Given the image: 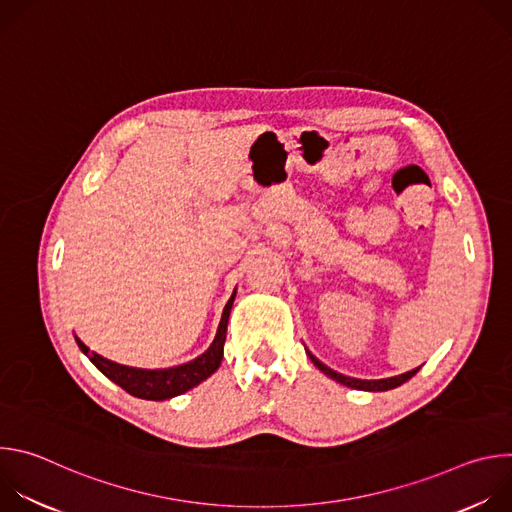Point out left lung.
I'll use <instances>...</instances> for the list:
<instances>
[{"label":"left lung","instance_id":"obj_1","mask_svg":"<svg viewBox=\"0 0 512 512\" xmlns=\"http://www.w3.org/2000/svg\"><path fill=\"white\" fill-rule=\"evenodd\" d=\"M308 356L312 358V362L316 364V367H318L324 375H328L330 379H334V381H338V383H342V385H346V387L358 389V391H389V389H395V387L403 385L405 381H409V379L419 371V367H417V369H413V371H409V373H403V375H399V377L379 379V381H362V379H352V377H346V375H340V373L328 369L326 364L320 362L312 352H308Z\"/></svg>","mask_w":512,"mask_h":512}]
</instances>
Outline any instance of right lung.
<instances>
[{"instance_id": "right-lung-1", "label": "right lung", "mask_w": 512, "mask_h": 512, "mask_svg": "<svg viewBox=\"0 0 512 512\" xmlns=\"http://www.w3.org/2000/svg\"><path fill=\"white\" fill-rule=\"evenodd\" d=\"M233 302H235V291L225 306L221 324H218V330H216V336H214V342L210 344V348L204 354H200L198 358H194L186 364H180V367H174V369H158V371L131 369V367H125V364L107 360L97 352H91L77 336L75 338H77L79 348L91 358L95 367L107 379H111L115 385H119L123 391H127L133 397H139V399L164 401V399H170V397L190 391L192 387H196L198 383L208 379L218 367H221L225 338H227V324H229V314H231Z\"/></svg>"}]
</instances>
